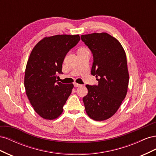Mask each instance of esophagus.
Returning a JSON list of instances; mask_svg holds the SVG:
<instances>
[{"instance_id":"esophagus-1","label":"esophagus","mask_w":156,"mask_h":156,"mask_svg":"<svg viewBox=\"0 0 156 156\" xmlns=\"http://www.w3.org/2000/svg\"><path fill=\"white\" fill-rule=\"evenodd\" d=\"M73 84H74V87H81V84H78V83H74Z\"/></svg>"}]
</instances>
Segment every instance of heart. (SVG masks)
Instances as JSON below:
<instances>
[{
  "label": "heart",
  "mask_w": 156,
  "mask_h": 156,
  "mask_svg": "<svg viewBox=\"0 0 156 156\" xmlns=\"http://www.w3.org/2000/svg\"><path fill=\"white\" fill-rule=\"evenodd\" d=\"M83 49H87V48H80V49H79V50H83Z\"/></svg>",
  "instance_id": "obj_1"
}]
</instances>
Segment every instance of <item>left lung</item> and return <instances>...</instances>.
<instances>
[{"label":"left lung","mask_w":156,"mask_h":156,"mask_svg":"<svg viewBox=\"0 0 156 156\" xmlns=\"http://www.w3.org/2000/svg\"><path fill=\"white\" fill-rule=\"evenodd\" d=\"M93 54L91 74L98 85H88L83 99L88 116L103 121L114 115L124 100L129 84L125 51L119 40L106 32L81 36Z\"/></svg>","instance_id":"8db88e82"}]
</instances>
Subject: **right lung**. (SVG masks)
I'll return each instance as SVG.
<instances>
[{"mask_svg":"<svg viewBox=\"0 0 156 156\" xmlns=\"http://www.w3.org/2000/svg\"><path fill=\"white\" fill-rule=\"evenodd\" d=\"M79 40V34L45 37L31 51L25 73L26 94L34 110L44 119H57L72 93L73 84L61 83L56 77L62 73L66 55Z\"/></svg>","mask_w":156,"mask_h":156,"instance_id":"obj_1","label":"right lung"}]
</instances>
